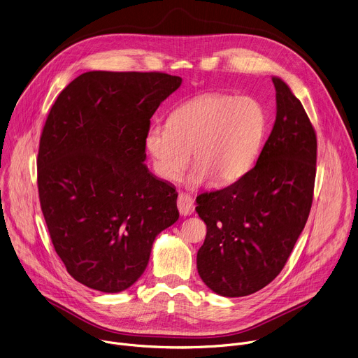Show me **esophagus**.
<instances>
[{"label":"esophagus","instance_id":"34e87169","mask_svg":"<svg viewBox=\"0 0 358 358\" xmlns=\"http://www.w3.org/2000/svg\"><path fill=\"white\" fill-rule=\"evenodd\" d=\"M177 207L181 215H191L194 213V199L191 195L180 192L178 199H177Z\"/></svg>","mask_w":358,"mask_h":358}]
</instances>
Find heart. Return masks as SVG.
I'll use <instances>...</instances> for the list:
<instances>
[{
  "label": "heart",
  "instance_id": "1",
  "mask_svg": "<svg viewBox=\"0 0 358 358\" xmlns=\"http://www.w3.org/2000/svg\"><path fill=\"white\" fill-rule=\"evenodd\" d=\"M268 130L261 101L250 96L206 93L178 105L167 126L152 124L144 145L157 176L177 181L192 157L187 177L191 187L210 178L229 184L257 162Z\"/></svg>",
  "mask_w": 358,
  "mask_h": 358
}]
</instances>
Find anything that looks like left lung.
<instances>
[{
  "label": "left lung",
  "instance_id": "left-lung-1",
  "mask_svg": "<svg viewBox=\"0 0 358 358\" xmlns=\"http://www.w3.org/2000/svg\"><path fill=\"white\" fill-rule=\"evenodd\" d=\"M276 120L259 159L234 184L196 196L207 236L196 269L225 297L264 289L283 269L309 218L317 140L300 100L273 76Z\"/></svg>",
  "mask_w": 358,
  "mask_h": 358
}]
</instances>
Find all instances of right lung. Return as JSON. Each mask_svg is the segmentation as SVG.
Masks as SVG:
<instances>
[{
	"label": "right lung",
	"instance_id": "obj_1",
	"mask_svg": "<svg viewBox=\"0 0 358 358\" xmlns=\"http://www.w3.org/2000/svg\"><path fill=\"white\" fill-rule=\"evenodd\" d=\"M181 82L162 72L92 71L48 115L36 160L41 210L66 271L90 289H129L156 236L180 217L174 185L144 164V136Z\"/></svg>",
	"mask_w": 358,
	"mask_h": 358
}]
</instances>
